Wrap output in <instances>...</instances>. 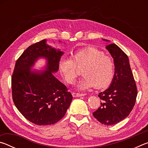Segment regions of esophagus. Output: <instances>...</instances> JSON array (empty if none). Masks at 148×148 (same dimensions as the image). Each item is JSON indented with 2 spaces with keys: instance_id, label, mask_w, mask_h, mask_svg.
<instances>
[{
  "instance_id": "34e87169",
  "label": "esophagus",
  "mask_w": 148,
  "mask_h": 148,
  "mask_svg": "<svg viewBox=\"0 0 148 148\" xmlns=\"http://www.w3.org/2000/svg\"><path fill=\"white\" fill-rule=\"evenodd\" d=\"M86 94L84 93H79V92H72V96L76 97H82V96H84Z\"/></svg>"
}]
</instances>
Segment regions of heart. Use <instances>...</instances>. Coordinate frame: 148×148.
Segmentation results:
<instances>
[{
  "mask_svg": "<svg viewBox=\"0 0 148 148\" xmlns=\"http://www.w3.org/2000/svg\"><path fill=\"white\" fill-rule=\"evenodd\" d=\"M60 72L66 81L72 84L80 72L78 68H83L84 76L79 82L78 87L84 89L95 87L104 88L114 79L116 66L114 60L106 56L104 51L92 47H88L74 52L72 58H63L59 61Z\"/></svg>",
  "mask_w": 148,
  "mask_h": 148,
  "instance_id": "heart-1",
  "label": "heart"
}]
</instances>
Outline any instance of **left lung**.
<instances>
[{
  "mask_svg": "<svg viewBox=\"0 0 148 148\" xmlns=\"http://www.w3.org/2000/svg\"><path fill=\"white\" fill-rule=\"evenodd\" d=\"M116 66L111 86L98 97L101 106L92 113L101 123L115 125L129 116L136 102L137 87L130 66L128 56L115 44L106 46Z\"/></svg>",
  "mask_w": 148,
  "mask_h": 148,
  "instance_id": "obj_1",
  "label": "left lung"
}]
</instances>
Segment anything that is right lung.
Instances as JSON below:
<instances>
[{
    "mask_svg": "<svg viewBox=\"0 0 148 148\" xmlns=\"http://www.w3.org/2000/svg\"><path fill=\"white\" fill-rule=\"evenodd\" d=\"M62 54L42 40L27 47L16 61L12 76V99L20 113L32 123H56L71 103L72 94L53 73L58 71ZM41 56L47 59V71H31L30 67Z\"/></svg>",
    "mask_w": 148,
    "mask_h": 148,
    "instance_id": "1",
    "label": "right lung"
}]
</instances>
